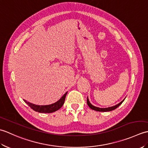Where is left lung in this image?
I'll return each mask as SVG.
<instances>
[{
	"label": "left lung",
	"instance_id": "left-lung-1",
	"mask_svg": "<svg viewBox=\"0 0 148 148\" xmlns=\"http://www.w3.org/2000/svg\"><path fill=\"white\" fill-rule=\"evenodd\" d=\"M124 100H125V99L123 100L121 102H119V103H118L117 105L114 106L109 107V108H98V107H95V106H93V105L92 104V103H91L90 102L89 99H88V97H87V104H88V106L90 107V108L91 109L94 110V111H100V112H107V111H112V110H114L115 109L117 108L118 107H119V106H120V105L121 104V103H123V102L124 101Z\"/></svg>",
	"mask_w": 148,
	"mask_h": 148
}]
</instances>
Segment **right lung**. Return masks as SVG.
Masks as SVG:
<instances>
[{
  "label": "right lung",
  "mask_w": 148,
  "mask_h": 148,
  "mask_svg": "<svg viewBox=\"0 0 148 148\" xmlns=\"http://www.w3.org/2000/svg\"><path fill=\"white\" fill-rule=\"evenodd\" d=\"M67 92H66L64 95L61 97L60 99L58 100L57 102L50 105L39 106V105L34 104V103H32L29 102H27L25 100H23L25 102L29 105V106H30V108L31 109H32L34 110V111L38 112H41V113H51V112L56 111L57 110H58L59 109H60L62 108V106L64 105V103L65 97H66V95H67Z\"/></svg>",
  "instance_id": "right-lung-1"
}]
</instances>
